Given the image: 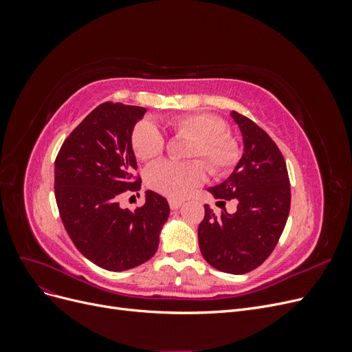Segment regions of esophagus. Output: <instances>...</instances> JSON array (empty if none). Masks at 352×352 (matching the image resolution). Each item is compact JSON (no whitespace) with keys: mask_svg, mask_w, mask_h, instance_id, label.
<instances>
[{"mask_svg":"<svg viewBox=\"0 0 352 352\" xmlns=\"http://www.w3.org/2000/svg\"><path fill=\"white\" fill-rule=\"evenodd\" d=\"M168 204H170V208L172 210H177L184 206V201L180 199H168Z\"/></svg>","mask_w":352,"mask_h":352,"instance_id":"1","label":"esophagus"}]
</instances>
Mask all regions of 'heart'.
<instances>
[{
  "instance_id": "obj_1",
  "label": "heart",
  "mask_w": 352,
  "mask_h": 352,
  "mask_svg": "<svg viewBox=\"0 0 352 352\" xmlns=\"http://www.w3.org/2000/svg\"><path fill=\"white\" fill-rule=\"evenodd\" d=\"M170 127L180 138H188L185 157L204 158L214 175H226L236 166L241 150L236 141L225 133L226 124L211 114H186L170 120ZM132 148L142 162H153L164 151V136L158 127L142 120L132 132ZM146 185L158 194L180 199L206 180V167L199 162H163L151 166L145 173Z\"/></svg>"
}]
</instances>
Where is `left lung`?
Returning <instances> with one entry per match:
<instances>
[{
    "instance_id": "obj_1",
    "label": "left lung",
    "mask_w": 352,
    "mask_h": 352,
    "mask_svg": "<svg viewBox=\"0 0 352 352\" xmlns=\"http://www.w3.org/2000/svg\"><path fill=\"white\" fill-rule=\"evenodd\" d=\"M239 127L243 151L226 180L207 188L223 207L235 199L236 211L216 216L208 204L198 226L202 257L212 267L243 274L257 269L278 243L289 216L291 185L282 153L248 117L230 111Z\"/></svg>"
}]
</instances>
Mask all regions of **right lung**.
<instances>
[{
    "mask_svg": "<svg viewBox=\"0 0 352 352\" xmlns=\"http://www.w3.org/2000/svg\"><path fill=\"white\" fill-rule=\"evenodd\" d=\"M146 109L104 102L74 129L57 155L54 189L60 216L76 248L94 264L124 272L150 260L170 208L164 197L145 190L140 208L119 206L127 190L141 189L132 148L135 124Z\"/></svg>",
    "mask_w": 352,
    "mask_h": 352,
    "instance_id": "obj_1",
    "label": "right lung"
}]
</instances>
